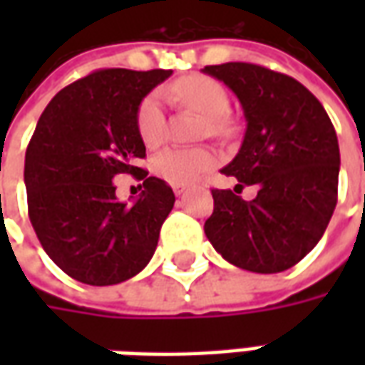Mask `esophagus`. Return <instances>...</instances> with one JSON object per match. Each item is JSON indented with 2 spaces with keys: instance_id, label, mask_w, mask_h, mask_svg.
<instances>
[{
  "instance_id": "34e87169",
  "label": "esophagus",
  "mask_w": 365,
  "mask_h": 365,
  "mask_svg": "<svg viewBox=\"0 0 365 365\" xmlns=\"http://www.w3.org/2000/svg\"><path fill=\"white\" fill-rule=\"evenodd\" d=\"M172 187H174V193H175V195H182L183 191L187 190V185H183V183H174Z\"/></svg>"
}]
</instances>
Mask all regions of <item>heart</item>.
<instances>
[{
  "label": "heart",
  "mask_w": 365,
  "mask_h": 365,
  "mask_svg": "<svg viewBox=\"0 0 365 365\" xmlns=\"http://www.w3.org/2000/svg\"><path fill=\"white\" fill-rule=\"evenodd\" d=\"M178 99L191 105L207 117L205 133L213 136L229 135V123L225 115L230 109V97L221 82L209 76L193 74L182 78L172 88ZM136 128L143 143L148 148H156L166 138V117L162 109L160 93H152L144 99L136 113ZM217 162L213 150L209 148H180L172 146L162 150L154 160V170L160 178L170 183L195 182L199 175L211 170Z\"/></svg>",
  "instance_id": "1"
}]
</instances>
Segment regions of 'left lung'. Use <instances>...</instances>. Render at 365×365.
Returning a JSON list of instances; mask_svg holds the SVG:
<instances>
[{"instance_id": "obj_1", "label": "left lung", "mask_w": 365, "mask_h": 365, "mask_svg": "<svg viewBox=\"0 0 365 365\" xmlns=\"http://www.w3.org/2000/svg\"><path fill=\"white\" fill-rule=\"evenodd\" d=\"M235 91L245 109L240 150L222 174L238 187L256 185L252 201L211 190L205 235L222 258L256 274H277L321 240L338 197L336 130L321 101L291 76L248 62L205 66Z\"/></svg>"}]
</instances>
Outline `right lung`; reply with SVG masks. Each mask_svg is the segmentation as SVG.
I'll return each instance as SVG.
<instances>
[{"mask_svg": "<svg viewBox=\"0 0 365 365\" xmlns=\"http://www.w3.org/2000/svg\"><path fill=\"white\" fill-rule=\"evenodd\" d=\"M172 70H96L60 90L36 123L25 154L29 219L44 252L88 285L130 279L150 262L175 195L135 166L146 156L136 128L140 101ZM117 173L143 180L133 206L120 204Z\"/></svg>", "mask_w": 365, "mask_h": 365, "instance_id": "1", "label": "right lung"}]
</instances>
